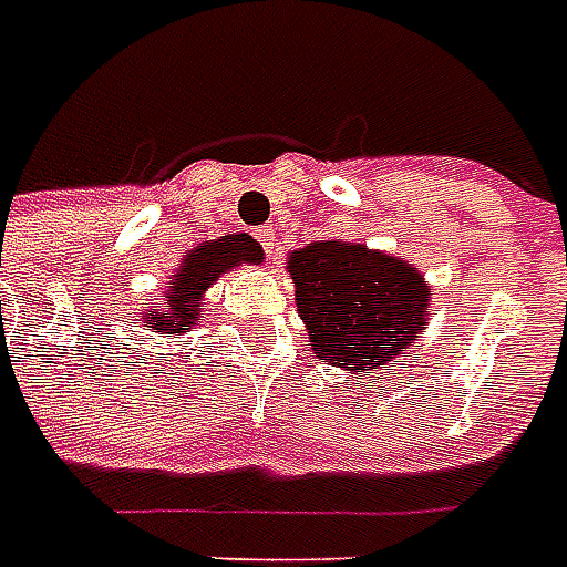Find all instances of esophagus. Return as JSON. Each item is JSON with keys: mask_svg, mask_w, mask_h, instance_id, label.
I'll return each mask as SVG.
<instances>
[{"mask_svg": "<svg viewBox=\"0 0 567 567\" xmlns=\"http://www.w3.org/2000/svg\"><path fill=\"white\" fill-rule=\"evenodd\" d=\"M256 240L262 244V250L268 252V256H275V231H271V228H259V231H256Z\"/></svg>", "mask_w": 567, "mask_h": 567, "instance_id": "1", "label": "esophagus"}]
</instances>
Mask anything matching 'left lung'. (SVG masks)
Instances as JSON below:
<instances>
[{
  "label": "left lung",
  "instance_id": "8db88e82",
  "mask_svg": "<svg viewBox=\"0 0 567 567\" xmlns=\"http://www.w3.org/2000/svg\"><path fill=\"white\" fill-rule=\"evenodd\" d=\"M311 351L351 375L379 372L431 320V287L415 265L367 244L329 238L287 256Z\"/></svg>",
  "mask_w": 567,
  "mask_h": 567
}]
</instances>
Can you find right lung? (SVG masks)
Wrapping results in <instances>:
<instances>
[{
    "label": "right lung",
    "mask_w": 567,
    "mask_h": 567,
    "mask_svg": "<svg viewBox=\"0 0 567 567\" xmlns=\"http://www.w3.org/2000/svg\"><path fill=\"white\" fill-rule=\"evenodd\" d=\"M265 259L262 247L250 235H223L216 240H204L200 247L188 250L174 275L167 277V290L162 302L143 311V327L155 336H174L179 339L183 332H192L198 327L200 308H204V292L210 290L219 277L228 275L238 265H259Z\"/></svg>",
    "instance_id": "obj_1"
}]
</instances>
